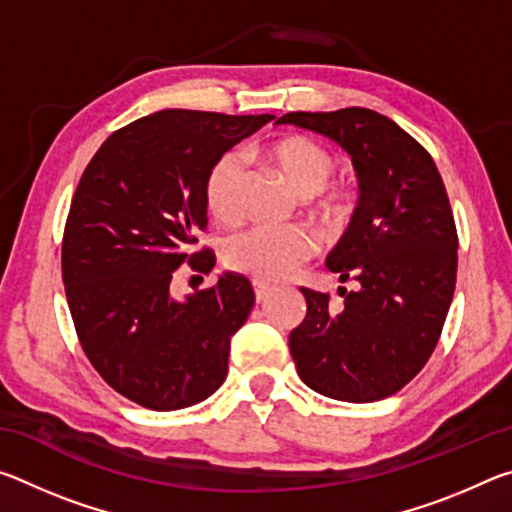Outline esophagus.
<instances>
[{
    "label": "esophagus",
    "instance_id": "esophagus-1",
    "mask_svg": "<svg viewBox=\"0 0 512 512\" xmlns=\"http://www.w3.org/2000/svg\"><path fill=\"white\" fill-rule=\"evenodd\" d=\"M253 289H255V300H257V302L266 300L268 293L273 291L271 284H266V282H253Z\"/></svg>",
    "mask_w": 512,
    "mask_h": 512
}]
</instances>
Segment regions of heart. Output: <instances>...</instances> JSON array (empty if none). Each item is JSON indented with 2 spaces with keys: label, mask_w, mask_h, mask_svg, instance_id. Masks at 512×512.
<instances>
[{
  "label": "heart",
  "mask_w": 512,
  "mask_h": 512,
  "mask_svg": "<svg viewBox=\"0 0 512 512\" xmlns=\"http://www.w3.org/2000/svg\"><path fill=\"white\" fill-rule=\"evenodd\" d=\"M268 160L282 173L298 196L316 198V212L325 221H339L348 210V192L341 187L325 189L336 171V155L309 137H284L268 146ZM241 178L244 162L228 153L214 164L205 180V203L214 219L235 221L241 212ZM314 235L302 225H255L230 239L225 262L239 273L275 282L293 275L302 262L314 255Z\"/></svg>",
  "instance_id": "b5f03b06"
}]
</instances>
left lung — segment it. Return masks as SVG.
I'll list each match as a JSON object with an SVG mask.
<instances>
[{
    "label": "left lung",
    "mask_w": 512,
    "mask_h": 512,
    "mask_svg": "<svg viewBox=\"0 0 512 512\" xmlns=\"http://www.w3.org/2000/svg\"><path fill=\"white\" fill-rule=\"evenodd\" d=\"M350 155L359 203L327 268L350 277L341 305L302 287L307 316L289 334L300 379L341 402H375L418 375L443 332L456 287L458 237L436 162L393 119L368 108L289 112Z\"/></svg>",
    "instance_id": "8db88e82"
}]
</instances>
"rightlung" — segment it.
Segmentation results:
<instances>
[{
  "label": "right lung",
  "mask_w": 512,
  "mask_h": 512,
  "mask_svg": "<svg viewBox=\"0 0 512 512\" xmlns=\"http://www.w3.org/2000/svg\"><path fill=\"white\" fill-rule=\"evenodd\" d=\"M271 115L158 110L112 133L94 153L69 207L63 282L83 352L128 400L176 411L210 397L228 375L230 341L255 293L225 271L212 289L173 298V271L210 273L189 255L205 228V180L232 146Z\"/></svg>",
  "instance_id": "1"
}]
</instances>
